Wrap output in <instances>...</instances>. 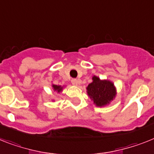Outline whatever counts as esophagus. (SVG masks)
<instances>
[{
    "mask_svg": "<svg viewBox=\"0 0 154 154\" xmlns=\"http://www.w3.org/2000/svg\"><path fill=\"white\" fill-rule=\"evenodd\" d=\"M71 82H72V85H74V86H78L80 84V81L77 79H72Z\"/></svg>",
    "mask_w": 154,
    "mask_h": 154,
    "instance_id": "esophagus-1",
    "label": "esophagus"
}]
</instances>
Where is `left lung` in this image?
<instances>
[{"label": "left lung", "mask_w": 154, "mask_h": 154, "mask_svg": "<svg viewBox=\"0 0 154 154\" xmlns=\"http://www.w3.org/2000/svg\"><path fill=\"white\" fill-rule=\"evenodd\" d=\"M91 79L92 82L86 88L89 98L98 107L109 105L117 95V88L114 84L109 80H101L95 75Z\"/></svg>", "instance_id": "8db88e82"}]
</instances>
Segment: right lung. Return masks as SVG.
Here are the masks:
<instances>
[{"instance_id":"1","label":"right lung","mask_w":154,"mask_h":154,"mask_svg":"<svg viewBox=\"0 0 154 154\" xmlns=\"http://www.w3.org/2000/svg\"><path fill=\"white\" fill-rule=\"evenodd\" d=\"M51 87H52L53 91H55V92H57V93H61L63 91V88L66 87L65 85L64 86H62V85H54L52 84L51 85Z\"/></svg>"}]
</instances>
